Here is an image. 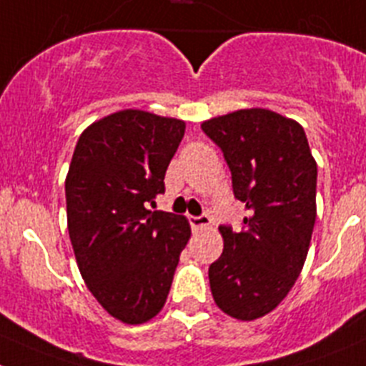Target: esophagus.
Wrapping results in <instances>:
<instances>
[{
  "mask_svg": "<svg viewBox=\"0 0 366 366\" xmlns=\"http://www.w3.org/2000/svg\"><path fill=\"white\" fill-rule=\"evenodd\" d=\"M189 224L193 229H202L211 224V218L207 214H199V217H189Z\"/></svg>",
  "mask_w": 366,
  "mask_h": 366,
  "instance_id": "esophagus-1",
  "label": "esophagus"
}]
</instances>
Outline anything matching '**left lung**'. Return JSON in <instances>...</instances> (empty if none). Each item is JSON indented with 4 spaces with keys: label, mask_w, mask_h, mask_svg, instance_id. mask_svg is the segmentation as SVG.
I'll list each match as a JSON object with an SVG mask.
<instances>
[{
    "label": "left lung",
    "mask_w": 366,
    "mask_h": 366,
    "mask_svg": "<svg viewBox=\"0 0 366 366\" xmlns=\"http://www.w3.org/2000/svg\"><path fill=\"white\" fill-rule=\"evenodd\" d=\"M202 132L222 149L242 231L220 225L224 251L209 265L211 295L225 314L251 322L271 312L305 264L316 222L317 166L302 126L271 110L233 112Z\"/></svg>",
    "instance_id": "obj_1"
}]
</instances>
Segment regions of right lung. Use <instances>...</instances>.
I'll return each instance as SVG.
<instances>
[{"label":"right lung","mask_w":366,"mask_h":366,"mask_svg":"<svg viewBox=\"0 0 366 366\" xmlns=\"http://www.w3.org/2000/svg\"><path fill=\"white\" fill-rule=\"evenodd\" d=\"M186 124L124 110L81 133L64 193L79 271L99 303L121 322L152 320L166 303L189 240L182 214L152 211Z\"/></svg>","instance_id":"right-lung-1"}]
</instances>
